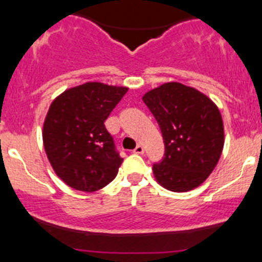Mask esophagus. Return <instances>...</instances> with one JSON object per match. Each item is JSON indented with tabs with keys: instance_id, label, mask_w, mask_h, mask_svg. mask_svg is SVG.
Segmentation results:
<instances>
[{
	"instance_id": "obj_1",
	"label": "esophagus",
	"mask_w": 262,
	"mask_h": 262,
	"mask_svg": "<svg viewBox=\"0 0 262 262\" xmlns=\"http://www.w3.org/2000/svg\"><path fill=\"white\" fill-rule=\"evenodd\" d=\"M134 154H138V155H143L144 154V147L141 146V144H138V146L134 148Z\"/></svg>"
}]
</instances>
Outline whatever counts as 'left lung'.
Listing matches in <instances>:
<instances>
[{"instance_id": "obj_1", "label": "left lung", "mask_w": 262, "mask_h": 262, "mask_svg": "<svg viewBox=\"0 0 262 262\" xmlns=\"http://www.w3.org/2000/svg\"><path fill=\"white\" fill-rule=\"evenodd\" d=\"M161 129L165 154L154 164L157 182L172 192H187L205 182L224 147V125L207 96L182 83H165L143 96Z\"/></svg>"}]
</instances>
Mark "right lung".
Returning a JSON list of instances; mask_svg holds the SVG:
<instances>
[{
  "instance_id": "1",
  "label": "right lung",
  "mask_w": 262,
  "mask_h": 262,
  "mask_svg": "<svg viewBox=\"0 0 262 262\" xmlns=\"http://www.w3.org/2000/svg\"><path fill=\"white\" fill-rule=\"evenodd\" d=\"M126 92V87L90 82L65 91L51 103L43 144L55 172L69 187L95 192L116 177L123 159L105 120Z\"/></svg>"
}]
</instances>
